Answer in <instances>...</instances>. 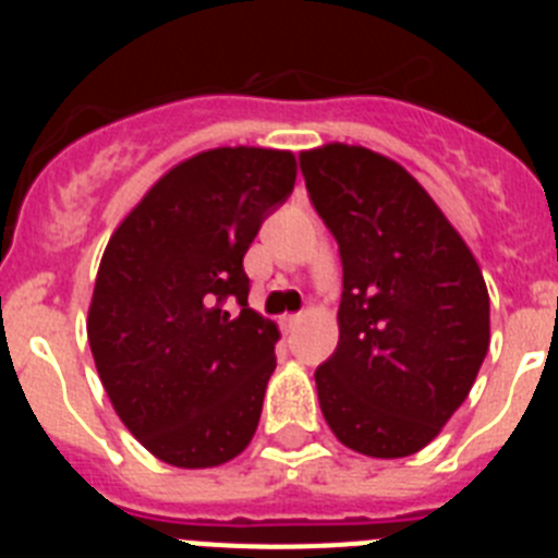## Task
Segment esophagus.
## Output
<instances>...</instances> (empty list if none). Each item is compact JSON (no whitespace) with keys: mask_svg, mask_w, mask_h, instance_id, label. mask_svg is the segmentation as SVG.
<instances>
[{"mask_svg":"<svg viewBox=\"0 0 558 558\" xmlns=\"http://www.w3.org/2000/svg\"><path fill=\"white\" fill-rule=\"evenodd\" d=\"M304 313H295V315H284V329H295L299 324H302Z\"/></svg>","mask_w":558,"mask_h":558,"instance_id":"1","label":"esophagus"}]
</instances>
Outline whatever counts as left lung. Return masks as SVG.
I'll use <instances>...</instances> for the list:
<instances>
[{
	"instance_id": "left-lung-1",
	"label": "left lung",
	"mask_w": 558,
	"mask_h": 558,
	"mask_svg": "<svg viewBox=\"0 0 558 558\" xmlns=\"http://www.w3.org/2000/svg\"><path fill=\"white\" fill-rule=\"evenodd\" d=\"M299 161L343 265L338 349L315 368L322 413L349 450L413 456L461 408L489 352L483 274L397 161L340 142Z\"/></svg>"
}]
</instances>
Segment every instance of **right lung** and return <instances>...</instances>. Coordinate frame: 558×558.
Returning a JSON list of instances; mask_svg holds the SVG:
<instances>
[{"label":"right lung","mask_w":558,"mask_h":558,"mask_svg":"<svg viewBox=\"0 0 558 558\" xmlns=\"http://www.w3.org/2000/svg\"><path fill=\"white\" fill-rule=\"evenodd\" d=\"M293 184V153L215 147L161 175L108 240L88 347L122 425L170 466H220L254 438L279 329L248 307L243 256Z\"/></svg>","instance_id":"obj_1"}]
</instances>
